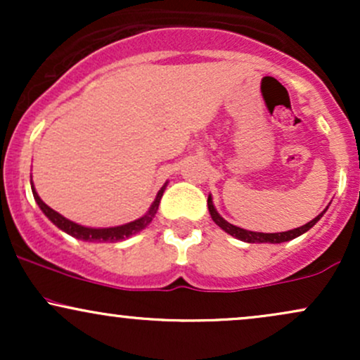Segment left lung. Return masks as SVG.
Masks as SVG:
<instances>
[{
    "mask_svg": "<svg viewBox=\"0 0 360 360\" xmlns=\"http://www.w3.org/2000/svg\"><path fill=\"white\" fill-rule=\"evenodd\" d=\"M208 210H210V214H212V220L217 223L218 226L223 230V232H226L229 235H232V237L238 238V240L242 242H247V243H283V242H289L292 240V238L300 237V235L307 233L309 229H311L315 223L320 220L321 217H323V213L328 210V206L321 212L318 217L313 218L311 221H308L307 225L303 226H298V229H292V230H288V232H278V233H262V232H250V230H243L240 226H235L232 223H229L225 220V218L221 217L220 213L217 212V208H214L213 205V198L212 194L208 196Z\"/></svg>",
    "mask_w": 360,
    "mask_h": 360,
    "instance_id": "8db88e82",
    "label": "left lung"
}]
</instances>
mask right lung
Returning a JSON list of instances; mask_svg holds the SVG:
<instances>
[{"mask_svg": "<svg viewBox=\"0 0 360 360\" xmlns=\"http://www.w3.org/2000/svg\"><path fill=\"white\" fill-rule=\"evenodd\" d=\"M30 184H32V193H34V198L39 205V208L42 210L45 217L51 220L57 229H60L62 232L69 233L71 237L77 238V240H84V242H120V240H125V238L131 237V235L142 232L143 229L152 221V218L155 217L157 210H159V203H160V198H162L164 191H166V186L167 183L159 189L157 193L154 203L150 205L148 212L143 214V217L137 218V220L125 223V225H118V226H108V229H93V226H84L79 225V223L69 220V218L62 217L60 213H57L56 210H52L51 206H47L40 200L39 193L35 191V186L32 183V177H30Z\"/></svg>", "mask_w": 360, "mask_h": 360, "instance_id": "1", "label": "right lung"}]
</instances>
